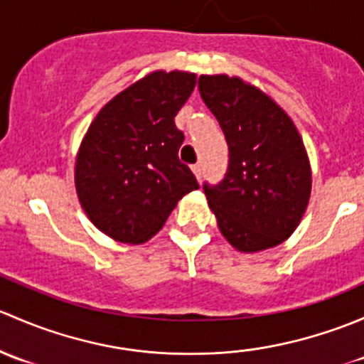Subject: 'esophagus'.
Returning a JSON list of instances; mask_svg holds the SVG:
<instances>
[{"label": "esophagus", "mask_w": 364, "mask_h": 364, "mask_svg": "<svg viewBox=\"0 0 364 364\" xmlns=\"http://www.w3.org/2000/svg\"><path fill=\"white\" fill-rule=\"evenodd\" d=\"M193 173L196 175L198 181H201V177H203V166H201L200 163H196V164H194V166H193Z\"/></svg>", "instance_id": "obj_1"}]
</instances>
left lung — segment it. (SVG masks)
I'll list each match as a JSON object with an SVG mask.
<instances>
[{"mask_svg": "<svg viewBox=\"0 0 364 364\" xmlns=\"http://www.w3.org/2000/svg\"><path fill=\"white\" fill-rule=\"evenodd\" d=\"M198 89L230 151L223 181L203 183L220 233L242 252L279 245L298 228L312 189L298 129L275 101L242 78L201 75Z\"/></svg>", "mask_w": 364, "mask_h": 364, "instance_id": "8db88e82", "label": "left lung"}]
</instances>
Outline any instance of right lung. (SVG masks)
<instances>
[{
	"instance_id": "obj_1",
	"label": "right lung",
	"mask_w": 364,
	"mask_h": 364,
	"mask_svg": "<svg viewBox=\"0 0 364 364\" xmlns=\"http://www.w3.org/2000/svg\"><path fill=\"white\" fill-rule=\"evenodd\" d=\"M196 85L187 71H154L108 101L89 126L75 187L91 223L117 242L144 243L198 181L178 159L175 115Z\"/></svg>"
}]
</instances>
